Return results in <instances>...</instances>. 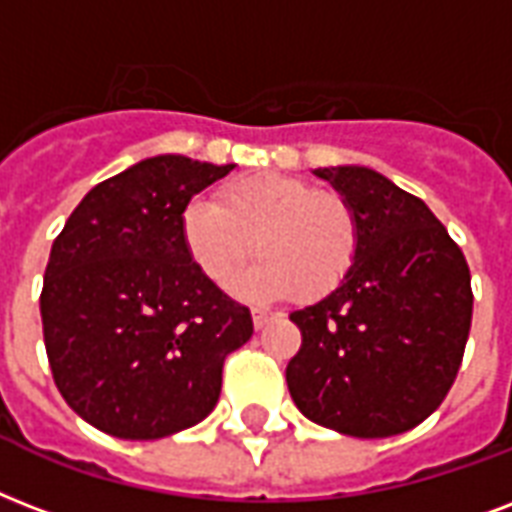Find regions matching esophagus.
I'll use <instances>...</instances> for the list:
<instances>
[{"label":"esophagus","instance_id":"1","mask_svg":"<svg viewBox=\"0 0 512 512\" xmlns=\"http://www.w3.org/2000/svg\"><path fill=\"white\" fill-rule=\"evenodd\" d=\"M273 317H276V314H271V311H265V308H252V322H255L257 330L268 325V322H271Z\"/></svg>","mask_w":512,"mask_h":512}]
</instances>
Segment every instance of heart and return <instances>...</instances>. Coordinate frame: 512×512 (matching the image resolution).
Instances as JSON below:
<instances>
[{
	"label": "heart",
	"instance_id": "1",
	"mask_svg": "<svg viewBox=\"0 0 512 512\" xmlns=\"http://www.w3.org/2000/svg\"><path fill=\"white\" fill-rule=\"evenodd\" d=\"M182 241L195 268L225 284L249 255L255 263L236 279L252 300H319L349 276L360 249V222L338 193L292 174L233 179L217 204L193 201L182 212Z\"/></svg>",
	"mask_w": 512,
	"mask_h": 512
}]
</instances>
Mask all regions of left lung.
<instances>
[{
    "label": "left lung",
    "mask_w": 512,
    "mask_h": 512,
    "mask_svg": "<svg viewBox=\"0 0 512 512\" xmlns=\"http://www.w3.org/2000/svg\"><path fill=\"white\" fill-rule=\"evenodd\" d=\"M351 204L349 276L292 311L303 343L287 365L298 411L351 438H389L438 411L473 322L470 268L429 206L365 166L314 171Z\"/></svg>",
    "instance_id": "left-lung-1"
}]
</instances>
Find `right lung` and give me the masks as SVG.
<instances>
[{"instance_id":"add662e5","label":"right lung","mask_w":512,"mask_h":512,"mask_svg":"<svg viewBox=\"0 0 512 512\" xmlns=\"http://www.w3.org/2000/svg\"><path fill=\"white\" fill-rule=\"evenodd\" d=\"M233 171L155 155L85 195L50 249L39 295L58 392L123 440H158L204 421L252 314L195 268L182 212Z\"/></svg>"}]
</instances>
